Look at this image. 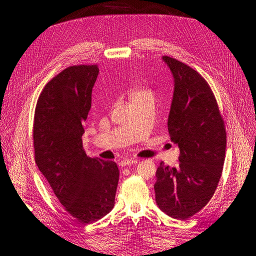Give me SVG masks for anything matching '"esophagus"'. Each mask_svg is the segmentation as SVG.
<instances>
[{"instance_id":"1","label":"esophagus","mask_w":256,"mask_h":256,"mask_svg":"<svg viewBox=\"0 0 256 256\" xmlns=\"http://www.w3.org/2000/svg\"><path fill=\"white\" fill-rule=\"evenodd\" d=\"M138 158H125V160L120 162V165L123 167V166H128V165L138 164Z\"/></svg>"}]
</instances>
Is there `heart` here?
I'll list each match as a JSON object with an SVG mask.
<instances>
[{"label": "heart", "instance_id": "1", "mask_svg": "<svg viewBox=\"0 0 256 256\" xmlns=\"http://www.w3.org/2000/svg\"><path fill=\"white\" fill-rule=\"evenodd\" d=\"M145 92H148V91H144V90H134V91L132 92V98L134 99V98H136V96H140V94H145Z\"/></svg>", "mask_w": 256, "mask_h": 256}]
</instances>
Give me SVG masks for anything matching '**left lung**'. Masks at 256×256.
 Wrapping results in <instances>:
<instances>
[{
  "instance_id": "obj_1",
  "label": "left lung",
  "mask_w": 256,
  "mask_h": 256,
  "mask_svg": "<svg viewBox=\"0 0 256 256\" xmlns=\"http://www.w3.org/2000/svg\"><path fill=\"white\" fill-rule=\"evenodd\" d=\"M175 81L168 116L179 166L160 162L154 184L156 204L174 219L187 220L209 202L224 170L226 132L216 96L201 74L175 58L162 57Z\"/></svg>"
}]
</instances>
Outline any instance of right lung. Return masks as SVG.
Wrapping results in <instances>:
<instances>
[{"instance_id": "obj_1", "label": "right lung", "mask_w": 256, "mask_h": 256, "mask_svg": "<svg viewBox=\"0 0 256 256\" xmlns=\"http://www.w3.org/2000/svg\"><path fill=\"white\" fill-rule=\"evenodd\" d=\"M98 64L66 68L42 90L35 108V162L64 209L80 224H91L114 206L118 168L86 156L84 122L91 108Z\"/></svg>"}]
</instances>
